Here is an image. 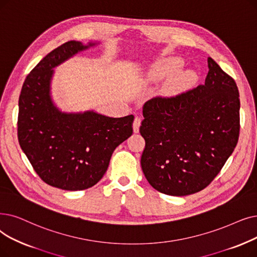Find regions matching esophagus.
<instances>
[{
    "mask_svg": "<svg viewBox=\"0 0 257 257\" xmlns=\"http://www.w3.org/2000/svg\"><path fill=\"white\" fill-rule=\"evenodd\" d=\"M141 122H142V120L140 117L135 118V121H133V131H135V133H138L140 131Z\"/></svg>",
    "mask_w": 257,
    "mask_h": 257,
    "instance_id": "34e87169",
    "label": "esophagus"
}]
</instances>
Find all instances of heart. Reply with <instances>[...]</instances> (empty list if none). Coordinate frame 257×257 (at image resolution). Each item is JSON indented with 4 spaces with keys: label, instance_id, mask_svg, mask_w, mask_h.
I'll return each instance as SVG.
<instances>
[{
    "label": "heart",
    "instance_id": "obj_1",
    "mask_svg": "<svg viewBox=\"0 0 257 257\" xmlns=\"http://www.w3.org/2000/svg\"><path fill=\"white\" fill-rule=\"evenodd\" d=\"M183 65L180 58H166L152 65L147 72V79L150 82H159L169 77L166 83V92L168 94L181 93L190 88L196 82V74L190 69L178 72Z\"/></svg>",
    "mask_w": 257,
    "mask_h": 257
}]
</instances>
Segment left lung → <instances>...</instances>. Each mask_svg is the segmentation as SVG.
<instances>
[{
    "instance_id": "left-lung-1",
    "label": "left lung",
    "mask_w": 257,
    "mask_h": 257,
    "mask_svg": "<svg viewBox=\"0 0 257 257\" xmlns=\"http://www.w3.org/2000/svg\"><path fill=\"white\" fill-rule=\"evenodd\" d=\"M204 85L143 107L140 127L146 146L142 169L162 193L185 196L205 189L236 147L239 93L235 81L208 58Z\"/></svg>"
}]
</instances>
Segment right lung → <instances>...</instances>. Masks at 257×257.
I'll list each match as a JSON object with an SVG mask.
<instances>
[{
	"mask_svg": "<svg viewBox=\"0 0 257 257\" xmlns=\"http://www.w3.org/2000/svg\"><path fill=\"white\" fill-rule=\"evenodd\" d=\"M98 44L69 41L55 48L30 71L21 90L20 146L42 180L62 190L94 186L107 171L114 149L133 131L132 114L110 117L93 110L64 112L53 103V68Z\"/></svg>",
	"mask_w": 257,
	"mask_h": 257,
	"instance_id": "add662e5",
	"label": "right lung"
}]
</instances>
